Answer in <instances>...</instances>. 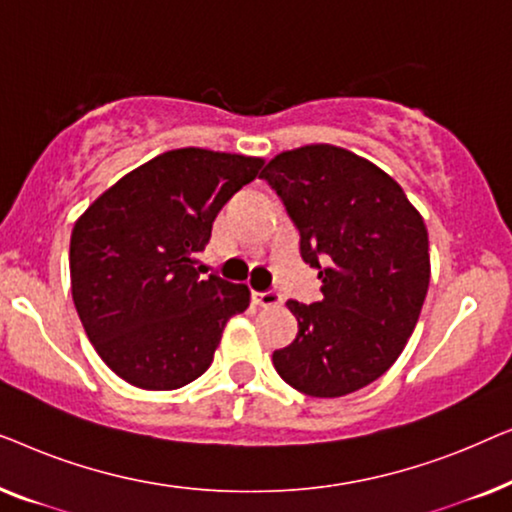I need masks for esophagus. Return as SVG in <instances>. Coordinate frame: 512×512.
<instances>
[{
	"label": "esophagus",
	"mask_w": 512,
	"mask_h": 512,
	"mask_svg": "<svg viewBox=\"0 0 512 512\" xmlns=\"http://www.w3.org/2000/svg\"><path fill=\"white\" fill-rule=\"evenodd\" d=\"M254 300H256V305H261V307H277V305H282V296H279L277 291L254 293Z\"/></svg>",
	"instance_id": "34e87169"
}]
</instances>
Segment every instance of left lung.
Listing matches in <instances>:
<instances>
[{
    "mask_svg": "<svg viewBox=\"0 0 512 512\" xmlns=\"http://www.w3.org/2000/svg\"><path fill=\"white\" fill-rule=\"evenodd\" d=\"M261 177L319 270V303L289 300L298 335L277 349L279 377L300 394L338 398L387 373L415 331L431 279L422 214L387 172L333 144L282 151Z\"/></svg>",
    "mask_w": 512,
    "mask_h": 512,
    "instance_id": "obj_1",
    "label": "left lung"
}]
</instances>
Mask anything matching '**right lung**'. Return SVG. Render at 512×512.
I'll return each mask as SVG.
<instances>
[{"label": "right lung", "mask_w": 512, "mask_h": 512, "mask_svg": "<svg viewBox=\"0 0 512 512\" xmlns=\"http://www.w3.org/2000/svg\"><path fill=\"white\" fill-rule=\"evenodd\" d=\"M263 158L174 149L107 188L74 223L72 298L100 359L132 387L170 391L212 366L249 289L193 268L221 207Z\"/></svg>", "instance_id": "right-lung-1"}]
</instances>
